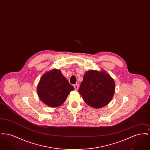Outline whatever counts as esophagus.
<instances>
[{
    "label": "esophagus",
    "mask_w": 150,
    "mask_h": 150,
    "mask_svg": "<svg viewBox=\"0 0 150 150\" xmlns=\"http://www.w3.org/2000/svg\"><path fill=\"white\" fill-rule=\"evenodd\" d=\"M74 88H75V91H78V84H75V85L74 86Z\"/></svg>",
    "instance_id": "34e87169"
}]
</instances>
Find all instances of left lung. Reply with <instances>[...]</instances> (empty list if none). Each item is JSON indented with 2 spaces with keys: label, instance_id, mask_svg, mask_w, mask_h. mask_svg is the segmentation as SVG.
Segmentation results:
<instances>
[{
  "label": "left lung",
  "instance_id": "left-lung-1",
  "mask_svg": "<svg viewBox=\"0 0 150 150\" xmlns=\"http://www.w3.org/2000/svg\"><path fill=\"white\" fill-rule=\"evenodd\" d=\"M115 91L114 80L103 70L86 71L79 89L84 102L94 108H100L108 105Z\"/></svg>",
  "mask_w": 150,
  "mask_h": 150
}]
</instances>
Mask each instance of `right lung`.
I'll return each mask as SVG.
<instances>
[{"mask_svg":"<svg viewBox=\"0 0 150 150\" xmlns=\"http://www.w3.org/2000/svg\"><path fill=\"white\" fill-rule=\"evenodd\" d=\"M74 89L61 70L53 69L42 76L37 86V93L45 105L54 108L62 105Z\"/></svg>","mask_w":150,"mask_h":150,"instance_id":"1","label":"right lung"}]
</instances>
